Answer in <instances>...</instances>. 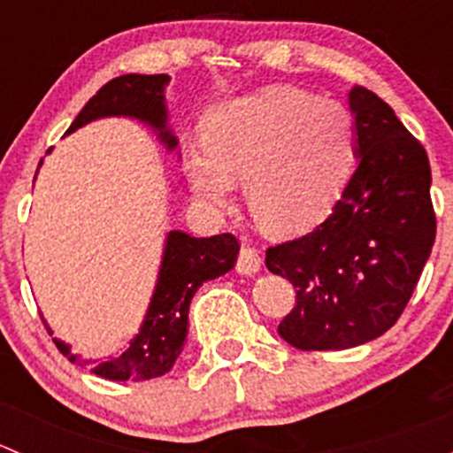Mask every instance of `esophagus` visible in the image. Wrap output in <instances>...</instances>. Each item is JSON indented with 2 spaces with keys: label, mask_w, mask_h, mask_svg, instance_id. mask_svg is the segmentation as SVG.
<instances>
[{
  "label": "esophagus",
  "mask_w": 453,
  "mask_h": 453,
  "mask_svg": "<svg viewBox=\"0 0 453 453\" xmlns=\"http://www.w3.org/2000/svg\"><path fill=\"white\" fill-rule=\"evenodd\" d=\"M260 269V256L252 248H241L239 258H236V272L243 276H254Z\"/></svg>",
  "instance_id": "34e87169"
}]
</instances>
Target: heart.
Returning <instances> with one entry per match:
<instances>
[{
	"label": "heart",
	"instance_id": "heart-1",
	"mask_svg": "<svg viewBox=\"0 0 453 453\" xmlns=\"http://www.w3.org/2000/svg\"><path fill=\"white\" fill-rule=\"evenodd\" d=\"M357 146L346 107L289 85L219 104L203 125V146L188 144L186 175L201 199L230 205L234 181L256 221L296 234L322 221L340 199Z\"/></svg>",
	"mask_w": 453,
	"mask_h": 453
}]
</instances>
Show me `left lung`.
Here are the masks:
<instances>
[{
    "instance_id": "8db88e82",
    "label": "left lung",
    "mask_w": 453,
    "mask_h": 453,
    "mask_svg": "<svg viewBox=\"0 0 453 453\" xmlns=\"http://www.w3.org/2000/svg\"><path fill=\"white\" fill-rule=\"evenodd\" d=\"M357 168L326 221L273 245L265 265L296 287V307L278 324L300 350L366 344L395 326L436 239L423 144L366 87L349 94Z\"/></svg>"
}]
</instances>
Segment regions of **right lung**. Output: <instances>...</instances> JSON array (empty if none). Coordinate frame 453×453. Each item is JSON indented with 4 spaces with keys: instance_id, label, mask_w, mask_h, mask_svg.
Masks as SVG:
<instances>
[{
    "instance_id": "1",
    "label": "right lung",
    "mask_w": 453,
    "mask_h": 453,
    "mask_svg": "<svg viewBox=\"0 0 453 453\" xmlns=\"http://www.w3.org/2000/svg\"><path fill=\"white\" fill-rule=\"evenodd\" d=\"M168 81H171L168 74H125L109 81L81 109L67 134L98 120V118L125 116L149 125L168 150H175L177 138L166 127L168 116L164 87L168 85ZM236 254H239V241L227 232L210 236V239H197L181 230H171L166 236V245H164L153 298L146 309L140 333L129 342L127 350H122L116 357L89 362V359L72 353L70 344L57 340V337H54V344L72 364L89 366L91 372L103 379L144 381V379L162 377L173 368L184 349L193 296L205 280H214L230 272L236 263ZM43 324L50 331L45 319Z\"/></svg>"
}]
</instances>
